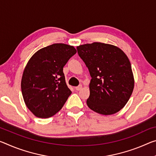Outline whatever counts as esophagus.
I'll list each match as a JSON object with an SVG mask.
<instances>
[{
  "label": "esophagus",
  "instance_id": "esophagus-1",
  "mask_svg": "<svg viewBox=\"0 0 156 156\" xmlns=\"http://www.w3.org/2000/svg\"><path fill=\"white\" fill-rule=\"evenodd\" d=\"M82 87H83V86H82V85H78V87H75V89L77 91H79V90H80L81 89H82Z\"/></svg>",
  "mask_w": 156,
  "mask_h": 156
}]
</instances>
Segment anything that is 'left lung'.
Segmentation results:
<instances>
[{"instance_id": "1", "label": "left lung", "mask_w": 156, "mask_h": 156, "mask_svg": "<svg viewBox=\"0 0 156 156\" xmlns=\"http://www.w3.org/2000/svg\"><path fill=\"white\" fill-rule=\"evenodd\" d=\"M76 48L91 77L87 106L101 115L117 113L126 104L134 89L129 59L122 49L111 44L94 42Z\"/></svg>"}]
</instances>
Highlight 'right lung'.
Instances as JSON below:
<instances>
[{
  "label": "right lung",
  "instance_id": "obj_1",
  "mask_svg": "<svg viewBox=\"0 0 156 156\" xmlns=\"http://www.w3.org/2000/svg\"><path fill=\"white\" fill-rule=\"evenodd\" d=\"M76 53L73 46L53 44L37 51L24 69L21 91L34 115L51 117L60 111L71 91L66 85L63 67Z\"/></svg>",
  "mask_w": 156,
  "mask_h": 156
}]
</instances>
